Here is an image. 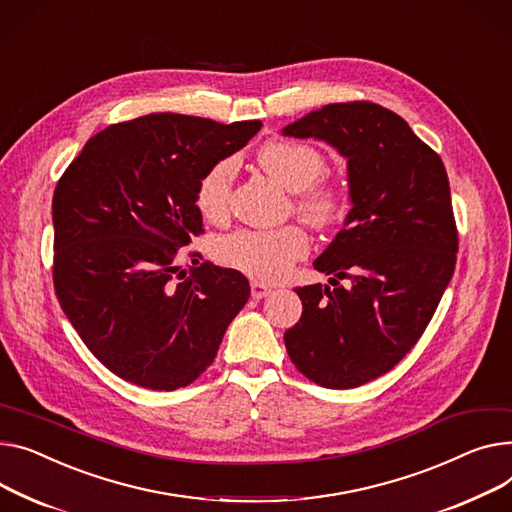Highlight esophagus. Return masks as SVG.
Listing matches in <instances>:
<instances>
[{"label": "esophagus", "instance_id": "34e87169", "mask_svg": "<svg viewBox=\"0 0 512 512\" xmlns=\"http://www.w3.org/2000/svg\"><path fill=\"white\" fill-rule=\"evenodd\" d=\"M271 294V288H267L265 284H261V282H251V296L255 298V300H261V298H265V296H269Z\"/></svg>", "mask_w": 512, "mask_h": 512}]
</instances>
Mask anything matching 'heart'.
Listing matches in <instances>:
<instances>
[{
  "label": "heart",
  "instance_id": "1",
  "mask_svg": "<svg viewBox=\"0 0 512 512\" xmlns=\"http://www.w3.org/2000/svg\"><path fill=\"white\" fill-rule=\"evenodd\" d=\"M259 160L267 173L296 193L298 212L317 226L342 220L348 197L335 183L319 181L327 168L325 156L302 142L276 140L263 146ZM236 160L224 158L201 177L195 193L197 210L218 220L226 214ZM309 251V234L298 224L282 228H238L214 243V257L222 265L259 282L282 280L292 265Z\"/></svg>",
  "mask_w": 512,
  "mask_h": 512
}]
</instances>
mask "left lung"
<instances>
[{"mask_svg": "<svg viewBox=\"0 0 512 512\" xmlns=\"http://www.w3.org/2000/svg\"><path fill=\"white\" fill-rule=\"evenodd\" d=\"M348 160L352 208L315 259L330 286L296 288L300 321L284 333L294 366L327 389H354L410 352L445 294L457 228L445 164L393 111L335 102L282 129ZM348 277L344 289L338 280Z\"/></svg>", "mask_w": 512, "mask_h": 512, "instance_id": "left-lung-1", "label": "left lung"}]
</instances>
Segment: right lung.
<instances>
[{
    "label": "right lung",
    "mask_w": 512,
    "mask_h": 512,
    "mask_svg": "<svg viewBox=\"0 0 512 512\" xmlns=\"http://www.w3.org/2000/svg\"><path fill=\"white\" fill-rule=\"evenodd\" d=\"M259 129L261 121L152 113L92 135L59 179L55 292L82 342L117 377L175 391L214 362L249 300V280L210 261L177 278V255L203 232L201 177Z\"/></svg>",
    "instance_id": "1"
}]
</instances>
